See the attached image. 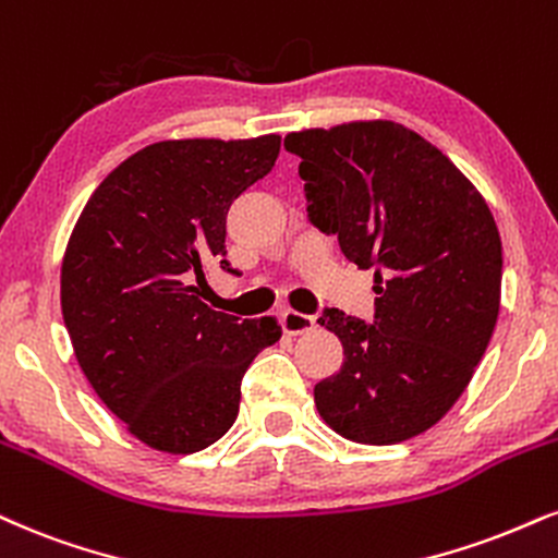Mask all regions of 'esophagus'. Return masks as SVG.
Instances as JSON below:
<instances>
[{"label": "esophagus", "instance_id": "esophagus-1", "mask_svg": "<svg viewBox=\"0 0 558 558\" xmlns=\"http://www.w3.org/2000/svg\"><path fill=\"white\" fill-rule=\"evenodd\" d=\"M314 325H317V322H314V317H308V314H301V312L280 314V327H283V332H288V335L308 332Z\"/></svg>", "mask_w": 558, "mask_h": 558}]
</instances>
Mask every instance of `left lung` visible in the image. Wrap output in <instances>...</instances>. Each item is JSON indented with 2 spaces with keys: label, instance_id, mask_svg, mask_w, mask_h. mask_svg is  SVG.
Returning <instances> with one entry per match:
<instances>
[{
  "label": "left lung",
  "instance_id": "obj_1",
  "mask_svg": "<svg viewBox=\"0 0 558 558\" xmlns=\"http://www.w3.org/2000/svg\"><path fill=\"white\" fill-rule=\"evenodd\" d=\"M308 220L374 270V325L327 308L343 366L314 387L325 424L359 445L424 434L465 392L501 299V239L486 199L439 147L395 122L286 137Z\"/></svg>",
  "mask_w": 558,
  "mask_h": 558
}]
</instances>
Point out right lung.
<instances>
[{
    "instance_id": "obj_1",
    "label": "right lung",
    "mask_w": 558,
    "mask_h": 558,
    "mask_svg": "<svg viewBox=\"0 0 558 558\" xmlns=\"http://www.w3.org/2000/svg\"><path fill=\"white\" fill-rule=\"evenodd\" d=\"M278 153V134L153 143L80 213L62 262L66 332L98 398L147 447L192 454L218 441L254 355L283 335L272 317L213 312L197 291L210 262L233 272L226 215Z\"/></svg>"
}]
</instances>
